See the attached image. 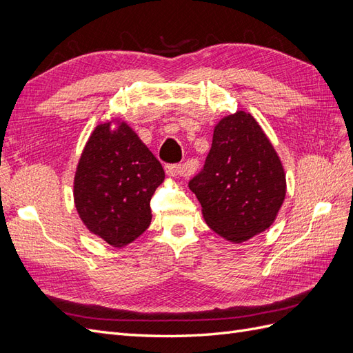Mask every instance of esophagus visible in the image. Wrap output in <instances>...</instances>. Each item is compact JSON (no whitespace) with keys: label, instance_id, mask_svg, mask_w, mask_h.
<instances>
[{"label":"esophagus","instance_id":"34e87169","mask_svg":"<svg viewBox=\"0 0 353 353\" xmlns=\"http://www.w3.org/2000/svg\"><path fill=\"white\" fill-rule=\"evenodd\" d=\"M165 170H166V175L172 178L187 175V168L184 165H166Z\"/></svg>","mask_w":353,"mask_h":353}]
</instances>
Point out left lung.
Segmentation results:
<instances>
[{"mask_svg":"<svg viewBox=\"0 0 353 353\" xmlns=\"http://www.w3.org/2000/svg\"><path fill=\"white\" fill-rule=\"evenodd\" d=\"M188 187L208 225L241 243L272 225L285 197V174L261 125L239 110L216 123L205 166Z\"/></svg>","mask_w":353,"mask_h":353,"instance_id":"1","label":"left lung"}]
</instances>
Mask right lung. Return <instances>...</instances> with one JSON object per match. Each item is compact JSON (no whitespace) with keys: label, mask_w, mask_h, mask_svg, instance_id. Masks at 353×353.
I'll return each mask as SVG.
<instances>
[{"label":"right lung","mask_w":353,"mask_h":353,"mask_svg":"<svg viewBox=\"0 0 353 353\" xmlns=\"http://www.w3.org/2000/svg\"><path fill=\"white\" fill-rule=\"evenodd\" d=\"M100 123L73 181L74 206L92 234L113 248L132 243L152 222L150 200L163 183L159 160L126 122Z\"/></svg>","instance_id":"right-lung-1"}]
</instances>
